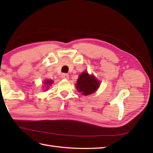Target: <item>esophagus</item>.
<instances>
[{
	"label": "esophagus",
	"instance_id": "1",
	"mask_svg": "<svg viewBox=\"0 0 153 153\" xmlns=\"http://www.w3.org/2000/svg\"><path fill=\"white\" fill-rule=\"evenodd\" d=\"M62 78L65 79H69V76L67 74H62Z\"/></svg>",
	"mask_w": 153,
	"mask_h": 153
}]
</instances>
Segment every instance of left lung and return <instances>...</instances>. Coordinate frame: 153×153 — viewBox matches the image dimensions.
Instances as JSON below:
<instances>
[{
	"instance_id": "obj_1",
	"label": "left lung",
	"mask_w": 153,
	"mask_h": 153,
	"mask_svg": "<svg viewBox=\"0 0 153 153\" xmlns=\"http://www.w3.org/2000/svg\"><path fill=\"white\" fill-rule=\"evenodd\" d=\"M76 86L79 92L86 96L95 93L98 89L100 86V82L93 75H89L84 71L79 76Z\"/></svg>"
}]
</instances>
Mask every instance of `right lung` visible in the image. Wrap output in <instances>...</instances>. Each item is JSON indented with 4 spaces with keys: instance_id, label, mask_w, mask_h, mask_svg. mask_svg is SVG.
<instances>
[{
    "instance_id": "right-lung-1",
    "label": "right lung",
    "mask_w": 153,
    "mask_h": 153,
    "mask_svg": "<svg viewBox=\"0 0 153 153\" xmlns=\"http://www.w3.org/2000/svg\"><path fill=\"white\" fill-rule=\"evenodd\" d=\"M53 83V80H51V79H47L46 81H45V85H48V87H49L52 83Z\"/></svg>"
}]
</instances>
